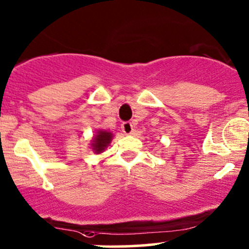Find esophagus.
Segmentation results:
<instances>
[{"instance_id":"obj_1","label":"esophagus","mask_w":249,"mask_h":249,"mask_svg":"<svg viewBox=\"0 0 249 249\" xmlns=\"http://www.w3.org/2000/svg\"><path fill=\"white\" fill-rule=\"evenodd\" d=\"M122 131L125 133V135H131L133 132V125L132 123L125 122L122 124Z\"/></svg>"}]
</instances>
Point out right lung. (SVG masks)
<instances>
[{
  "mask_svg": "<svg viewBox=\"0 0 249 249\" xmlns=\"http://www.w3.org/2000/svg\"><path fill=\"white\" fill-rule=\"evenodd\" d=\"M112 138H113V133L107 130H97L93 139L91 142L92 151L95 152L97 155L102 154L106 150V147L110 145Z\"/></svg>",
  "mask_w": 249,
  "mask_h": 249,
  "instance_id": "right-lung-1",
  "label": "right lung"
}]
</instances>
